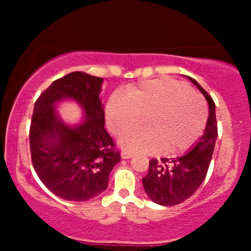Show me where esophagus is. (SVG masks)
Masks as SVG:
<instances>
[{"label":"esophagus","mask_w":251,"mask_h":251,"mask_svg":"<svg viewBox=\"0 0 251 251\" xmlns=\"http://www.w3.org/2000/svg\"><path fill=\"white\" fill-rule=\"evenodd\" d=\"M121 156H122V159H130V157L133 156V153L129 152V151H122Z\"/></svg>","instance_id":"esophagus-1"}]
</instances>
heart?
<instances>
[{
	"instance_id": "obj_1",
	"label": "heart",
	"mask_w": 251,
	"mask_h": 251,
	"mask_svg": "<svg viewBox=\"0 0 251 251\" xmlns=\"http://www.w3.org/2000/svg\"><path fill=\"white\" fill-rule=\"evenodd\" d=\"M146 119L145 129L129 127ZM208 119L203 99L187 85L155 78L131 85L126 96L114 94L106 105V121L123 150L132 153L177 155L193 145Z\"/></svg>"
}]
</instances>
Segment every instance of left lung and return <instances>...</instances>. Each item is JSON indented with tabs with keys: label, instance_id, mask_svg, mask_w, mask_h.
I'll list each match as a JSON object with an SVG mask.
<instances>
[{
	"label": "left lung",
	"instance_id": "1",
	"mask_svg": "<svg viewBox=\"0 0 251 251\" xmlns=\"http://www.w3.org/2000/svg\"><path fill=\"white\" fill-rule=\"evenodd\" d=\"M188 78L197 85L208 101L207 126L199 142L185 155L173 160L150 161L149 174L143 178V186L151 200L157 204H179L197 192L207 176L218 136L214 100L194 78Z\"/></svg>",
	"mask_w": 251,
	"mask_h": 251
}]
</instances>
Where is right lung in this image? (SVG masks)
Masks as SVG:
<instances>
[{"instance_id":"obj_1","label":"right lung","mask_w":251,"mask_h":251,"mask_svg":"<svg viewBox=\"0 0 251 251\" xmlns=\"http://www.w3.org/2000/svg\"><path fill=\"white\" fill-rule=\"evenodd\" d=\"M102 77L73 72L47 88L34 105L29 128L32 162L41 181L67 201H87L107 188L108 176L121 161L120 151L105 129L99 94ZM72 98L86 120L74 128L64 125L54 104Z\"/></svg>"}]
</instances>
